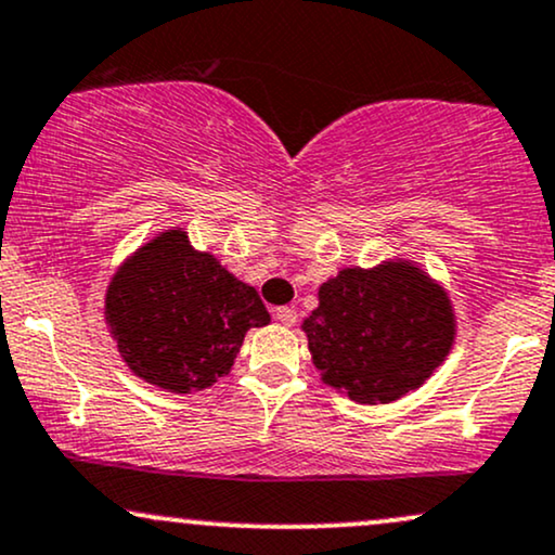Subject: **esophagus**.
<instances>
[{
  "label": "esophagus",
  "instance_id": "1",
  "mask_svg": "<svg viewBox=\"0 0 555 555\" xmlns=\"http://www.w3.org/2000/svg\"><path fill=\"white\" fill-rule=\"evenodd\" d=\"M273 315H276L279 323L286 325V328L297 323V312L292 310V307H276V312H273Z\"/></svg>",
  "mask_w": 555,
  "mask_h": 555
}]
</instances>
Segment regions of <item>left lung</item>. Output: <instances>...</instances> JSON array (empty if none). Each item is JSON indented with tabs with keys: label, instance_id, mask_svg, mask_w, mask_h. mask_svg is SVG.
<instances>
[{
	"label": "left lung",
	"instance_id": "left-lung-1",
	"mask_svg": "<svg viewBox=\"0 0 555 555\" xmlns=\"http://www.w3.org/2000/svg\"><path fill=\"white\" fill-rule=\"evenodd\" d=\"M320 379L353 403H392L416 390L455 344V310L442 284L413 260L344 269L320 284L302 320Z\"/></svg>",
	"mask_w": 555,
	"mask_h": 555
}]
</instances>
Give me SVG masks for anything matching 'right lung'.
Returning a JSON list of instances; mask_svg holds the SVG:
<instances>
[{
	"mask_svg": "<svg viewBox=\"0 0 555 555\" xmlns=\"http://www.w3.org/2000/svg\"><path fill=\"white\" fill-rule=\"evenodd\" d=\"M269 320L258 292L193 248L183 227L131 253L105 289V323L126 366L178 396L230 375L245 333Z\"/></svg>",
	"mask_w": 555,
	"mask_h": 555,
	"instance_id": "1",
	"label": "right lung"
}]
</instances>
